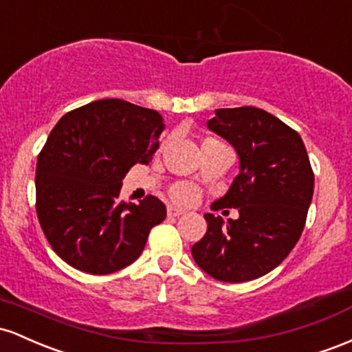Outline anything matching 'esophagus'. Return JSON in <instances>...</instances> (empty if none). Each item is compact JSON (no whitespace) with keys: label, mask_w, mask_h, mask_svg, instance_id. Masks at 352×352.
<instances>
[{"label":"esophagus","mask_w":352,"mask_h":352,"mask_svg":"<svg viewBox=\"0 0 352 352\" xmlns=\"http://www.w3.org/2000/svg\"><path fill=\"white\" fill-rule=\"evenodd\" d=\"M183 209L176 208V206H168V216H171V218H176V216H181L183 214Z\"/></svg>","instance_id":"34e87169"}]
</instances>
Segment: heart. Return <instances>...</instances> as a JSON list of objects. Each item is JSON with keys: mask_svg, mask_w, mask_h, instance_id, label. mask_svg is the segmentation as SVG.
I'll use <instances>...</instances> for the list:
<instances>
[{"mask_svg": "<svg viewBox=\"0 0 352 352\" xmlns=\"http://www.w3.org/2000/svg\"><path fill=\"white\" fill-rule=\"evenodd\" d=\"M204 143H219V141L206 140ZM169 195H171L173 201H176L177 204L189 206V204H195L199 199V189L191 183H176L169 189Z\"/></svg>", "mask_w": 352, "mask_h": 352, "instance_id": "b5f03b06", "label": "heart"}]
</instances>
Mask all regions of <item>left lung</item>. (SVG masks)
Instances as JSON below:
<instances>
[{"label":"left lung","mask_w":352,"mask_h":352,"mask_svg":"<svg viewBox=\"0 0 352 352\" xmlns=\"http://www.w3.org/2000/svg\"><path fill=\"white\" fill-rule=\"evenodd\" d=\"M208 128L239 157L238 176L211 208H234L239 218L206 212L208 231L191 252L211 278L246 283L279 266L301 238L314 175L301 136L264 109H216Z\"/></svg>","instance_id":"1"}]
</instances>
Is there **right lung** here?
Listing matches in <instances>:
<instances>
[{
  "label": "right lung",
  "mask_w": 352,
  "mask_h": 352,
  "mask_svg": "<svg viewBox=\"0 0 352 352\" xmlns=\"http://www.w3.org/2000/svg\"><path fill=\"white\" fill-rule=\"evenodd\" d=\"M163 116L123 100H98L66 113L36 164V212L54 252L88 274L136 261L166 206L155 196L120 199L123 177L160 148Z\"/></svg>",
  "instance_id": "right-lung-1"
}]
</instances>
